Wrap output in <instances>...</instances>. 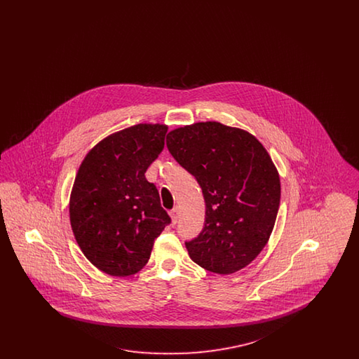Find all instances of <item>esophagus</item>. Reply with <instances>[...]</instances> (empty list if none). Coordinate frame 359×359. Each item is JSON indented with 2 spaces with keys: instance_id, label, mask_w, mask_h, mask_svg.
<instances>
[{
  "instance_id": "esophagus-1",
  "label": "esophagus",
  "mask_w": 359,
  "mask_h": 359,
  "mask_svg": "<svg viewBox=\"0 0 359 359\" xmlns=\"http://www.w3.org/2000/svg\"><path fill=\"white\" fill-rule=\"evenodd\" d=\"M170 215H171L172 223H173V224L177 222L179 217H180V211H179V207H173L171 211H170Z\"/></svg>"
}]
</instances>
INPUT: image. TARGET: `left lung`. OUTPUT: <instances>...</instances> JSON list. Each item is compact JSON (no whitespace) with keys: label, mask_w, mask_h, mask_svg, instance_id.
Wrapping results in <instances>:
<instances>
[{"label":"left lung","mask_w":359,"mask_h":359,"mask_svg":"<svg viewBox=\"0 0 359 359\" xmlns=\"http://www.w3.org/2000/svg\"><path fill=\"white\" fill-rule=\"evenodd\" d=\"M173 158L202 188L205 226L186 242L205 271L230 274L265 248L280 207V177L256 137L219 122H198L167 135Z\"/></svg>","instance_id":"8db88e82"}]
</instances>
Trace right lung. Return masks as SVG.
<instances>
[{"instance_id":"1","label":"right lung","mask_w":359,"mask_h":359,"mask_svg":"<svg viewBox=\"0 0 359 359\" xmlns=\"http://www.w3.org/2000/svg\"><path fill=\"white\" fill-rule=\"evenodd\" d=\"M168 128L138 123L110 135L86 154L69 198V222L86 258L125 277L141 271L171 223L158 191L145 177Z\"/></svg>"}]
</instances>
